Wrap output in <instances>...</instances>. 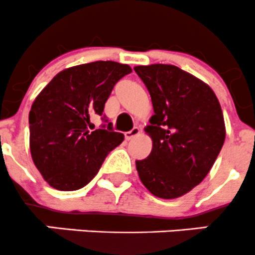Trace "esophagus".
<instances>
[{
    "mask_svg": "<svg viewBox=\"0 0 255 255\" xmlns=\"http://www.w3.org/2000/svg\"><path fill=\"white\" fill-rule=\"evenodd\" d=\"M139 133H140V128L134 127L132 130H129V132H126L125 136H126V139H127V140H130V139H133L134 136L139 135Z\"/></svg>",
    "mask_w": 255,
    "mask_h": 255,
    "instance_id": "34e87169",
    "label": "esophagus"
}]
</instances>
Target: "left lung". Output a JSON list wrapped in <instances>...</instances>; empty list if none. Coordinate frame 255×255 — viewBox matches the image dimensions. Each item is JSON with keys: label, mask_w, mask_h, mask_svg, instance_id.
I'll return each instance as SVG.
<instances>
[{"label": "left lung", "mask_w": 255, "mask_h": 255, "mask_svg": "<svg viewBox=\"0 0 255 255\" xmlns=\"http://www.w3.org/2000/svg\"><path fill=\"white\" fill-rule=\"evenodd\" d=\"M151 96L145 132L152 149L136 160L139 178L155 197L175 199L192 191L213 167L226 129L221 106L208 84L172 64L134 67Z\"/></svg>", "instance_id": "1"}]
</instances>
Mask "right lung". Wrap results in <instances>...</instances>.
<instances>
[{
  "mask_svg": "<svg viewBox=\"0 0 255 255\" xmlns=\"http://www.w3.org/2000/svg\"><path fill=\"white\" fill-rule=\"evenodd\" d=\"M130 72L128 64L114 61L79 64L56 74L36 96L29 112L30 152L52 188L87 186L122 143L125 135L114 132L111 122L92 133L88 125L93 115H103L115 84Z\"/></svg>",
  "mask_w": 255,
  "mask_h": 255,
  "instance_id": "add662e5",
  "label": "right lung"
}]
</instances>
